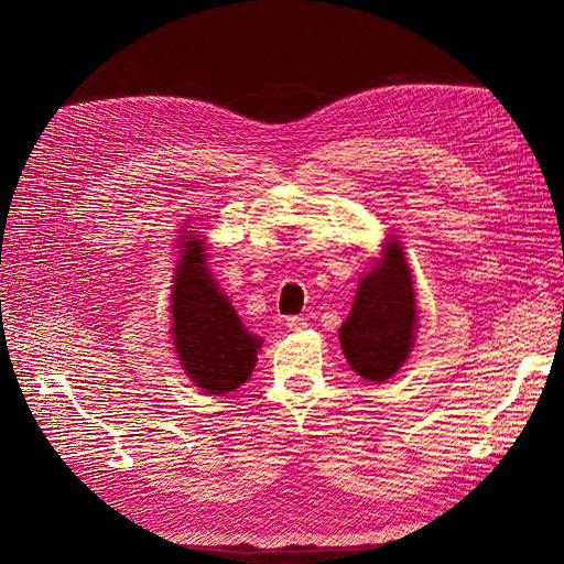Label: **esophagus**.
Returning a JSON list of instances; mask_svg holds the SVG:
<instances>
[{"mask_svg": "<svg viewBox=\"0 0 564 564\" xmlns=\"http://www.w3.org/2000/svg\"><path fill=\"white\" fill-rule=\"evenodd\" d=\"M305 327H308V322H305L303 317H286V329L289 332H301V329H305Z\"/></svg>", "mask_w": 564, "mask_h": 564, "instance_id": "esophagus-1", "label": "esophagus"}]
</instances>
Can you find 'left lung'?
<instances>
[{"label": "left lung", "instance_id": "obj_1", "mask_svg": "<svg viewBox=\"0 0 564 564\" xmlns=\"http://www.w3.org/2000/svg\"><path fill=\"white\" fill-rule=\"evenodd\" d=\"M419 327L414 272L400 235H388L377 263L357 282L338 340L348 365L362 379L383 383L409 360Z\"/></svg>", "mask_w": 564, "mask_h": 564}]
</instances>
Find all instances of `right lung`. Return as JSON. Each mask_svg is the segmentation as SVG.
<instances>
[{
  "instance_id": "1",
  "label": "right lung",
  "mask_w": 564,
  "mask_h": 564,
  "mask_svg": "<svg viewBox=\"0 0 564 564\" xmlns=\"http://www.w3.org/2000/svg\"><path fill=\"white\" fill-rule=\"evenodd\" d=\"M191 224V220H187ZM181 226L172 284V344L187 379L209 395L240 388L259 360L263 338L251 334L235 313L209 268L207 237Z\"/></svg>"
}]
</instances>
